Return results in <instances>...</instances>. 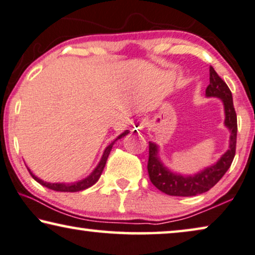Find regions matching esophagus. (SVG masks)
<instances>
[{
	"mask_svg": "<svg viewBox=\"0 0 255 255\" xmlns=\"http://www.w3.org/2000/svg\"><path fill=\"white\" fill-rule=\"evenodd\" d=\"M134 126H135L136 130L140 131V130H143V129L146 127V121H145V119H139V120L136 121Z\"/></svg>",
	"mask_w": 255,
	"mask_h": 255,
	"instance_id": "obj_1",
	"label": "esophagus"
}]
</instances>
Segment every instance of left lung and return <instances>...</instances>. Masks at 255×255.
Returning <instances> with one entry per match:
<instances>
[{
  "label": "left lung",
  "instance_id": "obj_1",
  "mask_svg": "<svg viewBox=\"0 0 255 255\" xmlns=\"http://www.w3.org/2000/svg\"><path fill=\"white\" fill-rule=\"evenodd\" d=\"M207 97H218L223 102L226 119L225 125L230 130V145L216 164L212 165L193 176H182L167 169L158 157V145L149 142L147 172L150 181L155 188L169 196L191 197L200 195L212 189L229 169L236 153L237 116L234 108L233 95L227 83L210 66V85L206 88Z\"/></svg>",
  "mask_w": 255,
  "mask_h": 255
}]
</instances>
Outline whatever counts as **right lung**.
Wrapping results in <instances>:
<instances>
[{
    "label": "right lung",
    "mask_w": 255,
    "mask_h": 255,
    "mask_svg": "<svg viewBox=\"0 0 255 255\" xmlns=\"http://www.w3.org/2000/svg\"><path fill=\"white\" fill-rule=\"evenodd\" d=\"M129 132V130H125L123 134L118 136V137L113 140V142L110 144V145H108V147H106L103 155H102V159L100 161V164L97 165L96 168H95L93 170V173L90 174L89 176H87L86 178H83V180L79 181V182H74V183H71V184H65V183H49V182H44L42 180H40L39 177H36L34 174L30 172L29 168L27 167L28 172L30 175H32V177L35 180L36 182H39V183L41 185H43V187L48 188V189H51V190H55V191H60V192H78V191H81V190H85V189H88L90 188L91 185H94L96 182L98 181V178L101 177L102 175V172H103L104 167H105V164H106V160H108V157L110 154V152H111L112 150V146L113 144L116 143V140L123 138L126 136Z\"/></svg>",
    "instance_id": "right-lung-1"
}]
</instances>
